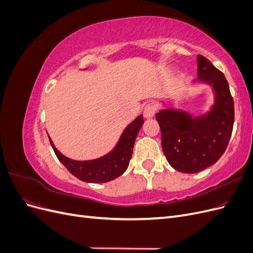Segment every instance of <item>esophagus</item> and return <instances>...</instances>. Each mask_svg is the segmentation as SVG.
Segmentation results:
<instances>
[{"instance_id": "obj_1", "label": "esophagus", "mask_w": 253, "mask_h": 253, "mask_svg": "<svg viewBox=\"0 0 253 253\" xmlns=\"http://www.w3.org/2000/svg\"><path fill=\"white\" fill-rule=\"evenodd\" d=\"M156 112V106L154 103H148L147 105L144 106V110H143V116L145 118H151L154 116V114Z\"/></svg>"}]
</instances>
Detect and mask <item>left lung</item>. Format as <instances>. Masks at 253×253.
<instances>
[{
    "label": "left lung",
    "mask_w": 253,
    "mask_h": 253,
    "mask_svg": "<svg viewBox=\"0 0 253 253\" xmlns=\"http://www.w3.org/2000/svg\"><path fill=\"white\" fill-rule=\"evenodd\" d=\"M197 80L208 82L215 91V104L204 116L191 117L182 111L162 110L156 119L168 163L183 173H197L215 164L230 140L234 103L225 75L209 59L197 56Z\"/></svg>",
    "instance_id": "1"
}]
</instances>
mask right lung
<instances>
[{"mask_svg": "<svg viewBox=\"0 0 253 253\" xmlns=\"http://www.w3.org/2000/svg\"><path fill=\"white\" fill-rule=\"evenodd\" d=\"M142 125L143 117L140 115L125 129L116 148L111 153L101 158L87 160V162H77L65 157L55 148L49 137L48 138L58 159L74 176L86 182L102 183L117 178L127 169L136 136Z\"/></svg>", "mask_w": 253, "mask_h": 253, "instance_id": "add662e5", "label": "right lung"}]
</instances>
